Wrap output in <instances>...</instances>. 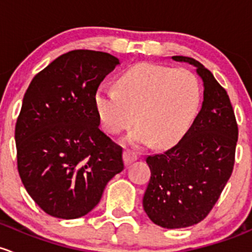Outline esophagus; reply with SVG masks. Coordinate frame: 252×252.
<instances>
[{"label": "esophagus", "mask_w": 252, "mask_h": 252, "mask_svg": "<svg viewBox=\"0 0 252 252\" xmlns=\"http://www.w3.org/2000/svg\"><path fill=\"white\" fill-rule=\"evenodd\" d=\"M136 160H137L136 153L131 152V150H127V149L124 152V162H125L126 166L131 165L132 162L136 161Z\"/></svg>", "instance_id": "obj_1"}]
</instances>
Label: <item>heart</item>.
<instances>
[{"instance_id": "1", "label": "heart", "mask_w": 252, "mask_h": 252, "mask_svg": "<svg viewBox=\"0 0 252 252\" xmlns=\"http://www.w3.org/2000/svg\"><path fill=\"white\" fill-rule=\"evenodd\" d=\"M201 99V88L188 69L139 63L126 70L116 88L102 85L94 104L103 127L120 133L136 121L138 127L127 136L134 145L153 142L157 147L172 145L193 123Z\"/></svg>"}]
</instances>
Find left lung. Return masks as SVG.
<instances>
[{
	"mask_svg": "<svg viewBox=\"0 0 252 252\" xmlns=\"http://www.w3.org/2000/svg\"><path fill=\"white\" fill-rule=\"evenodd\" d=\"M172 59L196 66L204 81V102L177 144L147 158L152 175L144 211L155 224L170 229L196 224L210 214L233 172L238 142V124L227 91L195 59Z\"/></svg>",
	"mask_w": 252,
	"mask_h": 252,
	"instance_id": "left-lung-1",
	"label": "left lung"
}]
</instances>
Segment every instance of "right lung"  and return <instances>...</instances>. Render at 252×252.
Here are the masks:
<instances>
[{
  "instance_id": "obj_1",
  "label": "right lung",
  "mask_w": 252,
  "mask_h": 252,
  "mask_svg": "<svg viewBox=\"0 0 252 252\" xmlns=\"http://www.w3.org/2000/svg\"><path fill=\"white\" fill-rule=\"evenodd\" d=\"M119 59L75 49L35 75L15 124L22 182L51 216L72 220L99 203L105 186L124 170L123 148L99 129L95 91Z\"/></svg>"
}]
</instances>
